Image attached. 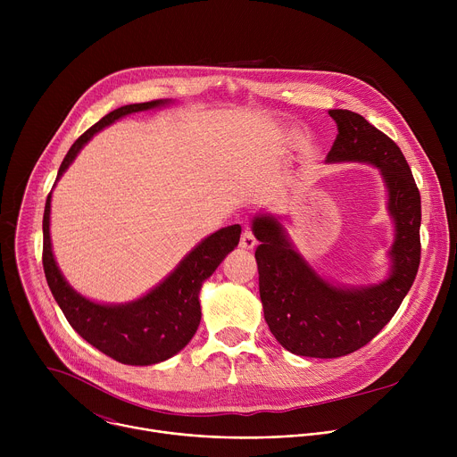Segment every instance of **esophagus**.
<instances>
[{"label": "esophagus", "instance_id": "34e87169", "mask_svg": "<svg viewBox=\"0 0 457 457\" xmlns=\"http://www.w3.org/2000/svg\"><path fill=\"white\" fill-rule=\"evenodd\" d=\"M256 245V238L253 235V231L249 228H244L242 235H240V247L242 249H253Z\"/></svg>", "mask_w": 457, "mask_h": 457}]
</instances>
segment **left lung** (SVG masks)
Here are the masks:
<instances>
[{
  "label": "left lung",
  "instance_id": "obj_1",
  "mask_svg": "<svg viewBox=\"0 0 457 457\" xmlns=\"http://www.w3.org/2000/svg\"><path fill=\"white\" fill-rule=\"evenodd\" d=\"M329 115L338 124V136L328 162L360 161L379 168L396 240L390 249L393 271L385 282L340 289L309 268L277 219L262 215L253 220L260 240L254 251L260 300L270 331L284 349L309 358H340L367 345L396 314L421 258V197L402 150L360 113L329 110Z\"/></svg>",
  "mask_w": 457,
  "mask_h": 457
}]
</instances>
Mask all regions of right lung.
Here are the masks:
<instances>
[{"mask_svg":"<svg viewBox=\"0 0 457 457\" xmlns=\"http://www.w3.org/2000/svg\"><path fill=\"white\" fill-rule=\"evenodd\" d=\"M168 101L126 104L90 126L64 155L57 179L71 166L94 134L122 115L150 110ZM50 195L43 215V270L48 287L64 318L90 345L124 365H152L164 361L187 345L201 323L199 291L240 238L233 224L210 235L195 247L179 268L146 296L124 305H101L76 293L55 266L50 244Z\"/></svg>","mask_w":457,"mask_h":457,"instance_id":"1","label":"right lung"}]
</instances>
